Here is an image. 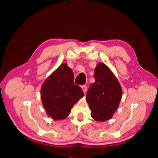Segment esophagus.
Returning <instances> with one entry per match:
<instances>
[{
	"mask_svg": "<svg viewBox=\"0 0 158 158\" xmlns=\"http://www.w3.org/2000/svg\"><path fill=\"white\" fill-rule=\"evenodd\" d=\"M81 88L83 89L84 94H86V92H87V86H86V85H82Z\"/></svg>",
	"mask_w": 158,
	"mask_h": 158,
	"instance_id": "34e87169",
	"label": "esophagus"
}]
</instances>
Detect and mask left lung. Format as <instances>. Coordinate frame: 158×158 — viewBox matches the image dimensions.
I'll return each instance as SVG.
<instances>
[{
	"instance_id": "left-lung-1",
	"label": "left lung",
	"mask_w": 158,
	"mask_h": 158,
	"mask_svg": "<svg viewBox=\"0 0 158 158\" xmlns=\"http://www.w3.org/2000/svg\"><path fill=\"white\" fill-rule=\"evenodd\" d=\"M96 81L88 88L86 96L91 110V116L98 122L112 117L122 98V90L114 73L104 63L100 62L95 68Z\"/></svg>"
}]
</instances>
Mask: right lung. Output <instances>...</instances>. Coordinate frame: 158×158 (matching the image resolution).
I'll return each mask as SVG.
<instances>
[{
	"instance_id": "add662e5",
	"label": "right lung",
	"mask_w": 158,
	"mask_h": 158,
	"mask_svg": "<svg viewBox=\"0 0 158 158\" xmlns=\"http://www.w3.org/2000/svg\"><path fill=\"white\" fill-rule=\"evenodd\" d=\"M83 96L81 87L74 84V75L66 63L47 77L41 89L42 104L47 115L55 120L65 118Z\"/></svg>"
}]
</instances>
